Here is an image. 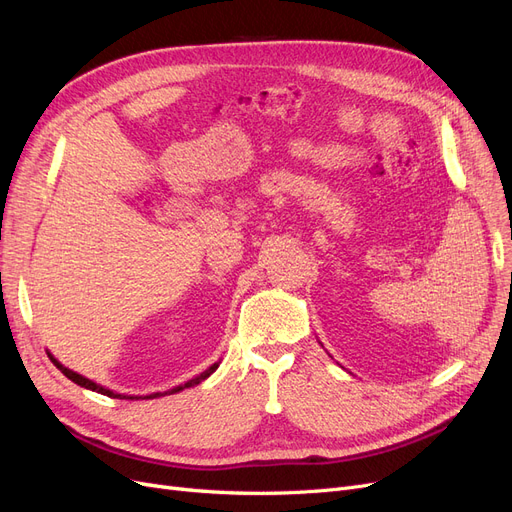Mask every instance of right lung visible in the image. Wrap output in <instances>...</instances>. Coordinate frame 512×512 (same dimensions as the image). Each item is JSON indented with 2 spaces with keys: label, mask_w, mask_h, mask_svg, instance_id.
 Instances as JSON below:
<instances>
[{
  "label": "right lung",
  "mask_w": 512,
  "mask_h": 512,
  "mask_svg": "<svg viewBox=\"0 0 512 512\" xmlns=\"http://www.w3.org/2000/svg\"><path fill=\"white\" fill-rule=\"evenodd\" d=\"M51 361L61 369V374H64L66 378H70L74 384H79V386H85V389H89V391H96V393H102V395H108V397H121V399H138V397H126V395H117V393H113V391H108V389H104V386H100V384H96V382H91V380H87V378H83V376H79V374H74L72 369H68V367H64V365H59L53 356H51ZM218 369V365H211L207 371H203V374H200L198 378H194V380H190V382H185L183 386H177V389H173V391H166V393H156V395H151V397H162V395H170V393H177V391H183L185 386H194V384H200L203 382L205 378H209L213 371Z\"/></svg>",
  "instance_id": "right-lung-1"
}]
</instances>
